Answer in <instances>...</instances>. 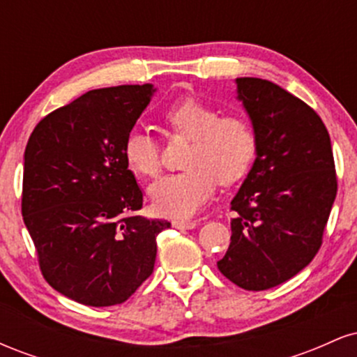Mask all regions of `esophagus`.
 Returning <instances> with one entry per match:
<instances>
[{
	"mask_svg": "<svg viewBox=\"0 0 357 357\" xmlns=\"http://www.w3.org/2000/svg\"><path fill=\"white\" fill-rule=\"evenodd\" d=\"M198 225V221L195 220H174L173 227L178 228V230H192V228Z\"/></svg>",
	"mask_w": 357,
	"mask_h": 357,
	"instance_id": "34e87169",
	"label": "esophagus"
}]
</instances>
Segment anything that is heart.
Listing matches in <instances>:
<instances>
[{
	"label": "heart",
	"mask_w": 357,
	"mask_h": 357,
	"mask_svg": "<svg viewBox=\"0 0 357 357\" xmlns=\"http://www.w3.org/2000/svg\"><path fill=\"white\" fill-rule=\"evenodd\" d=\"M171 136L191 139L184 155L183 173L165 176L151 186L155 211L173 218L196 213L215 192L216 183L231 186L247 176L255 158V130L238 114L221 116L218 109L196 99H183L162 114ZM122 154L139 176L155 178L161 173L159 142L144 130L127 134Z\"/></svg>",
	"instance_id": "obj_1"
}]
</instances>
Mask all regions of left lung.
<instances>
[{"mask_svg": "<svg viewBox=\"0 0 357 357\" xmlns=\"http://www.w3.org/2000/svg\"><path fill=\"white\" fill-rule=\"evenodd\" d=\"M257 159L231 202V241L218 270L245 290L284 284L312 261L337 195L331 137L304 100L268 80L236 79Z\"/></svg>", "mask_w": 357, "mask_h": 357, "instance_id": "8db88e82", "label": "left lung"}]
</instances>
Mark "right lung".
<instances>
[{
    "instance_id": "1",
    "label": "right lung",
    "mask_w": 357,
    "mask_h": 357,
    "mask_svg": "<svg viewBox=\"0 0 357 357\" xmlns=\"http://www.w3.org/2000/svg\"><path fill=\"white\" fill-rule=\"evenodd\" d=\"M144 85L90 90L45 116L24 149L22 215L45 280L84 305L126 302L153 273L169 221L136 215L142 191L122 147Z\"/></svg>"
}]
</instances>
